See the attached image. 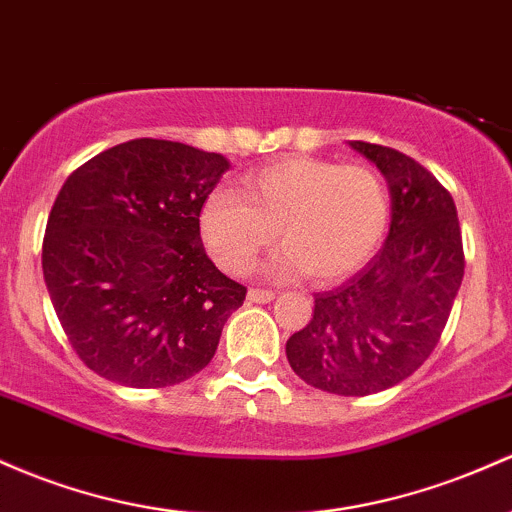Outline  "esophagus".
I'll list each match as a JSON object with an SVG mask.
<instances>
[{"label": "esophagus", "instance_id": "34e87169", "mask_svg": "<svg viewBox=\"0 0 512 512\" xmlns=\"http://www.w3.org/2000/svg\"><path fill=\"white\" fill-rule=\"evenodd\" d=\"M247 301H250V303H269V301H274V291L250 289V291H247Z\"/></svg>", "mask_w": 512, "mask_h": 512}]
</instances>
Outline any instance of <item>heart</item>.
Returning <instances> with one entry per match:
<instances>
[{"mask_svg": "<svg viewBox=\"0 0 512 512\" xmlns=\"http://www.w3.org/2000/svg\"><path fill=\"white\" fill-rule=\"evenodd\" d=\"M201 238L218 267L247 274L279 238L286 245L269 265L274 277L306 269L316 282L357 272L389 226V192L369 167H342L294 155L243 177V194L216 189L199 216Z\"/></svg>", "mask_w": 512, "mask_h": 512, "instance_id": "1", "label": "heart"}]
</instances>
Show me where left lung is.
I'll list each match as a JSON object with an SVG mask.
<instances>
[{
    "label": "left lung",
    "instance_id": "8db88e82",
    "mask_svg": "<svg viewBox=\"0 0 512 512\" xmlns=\"http://www.w3.org/2000/svg\"><path fill=\"white\" fill-rule=\"evenodd\" d=\"M389 184L391 223L367 267L316 294L306 328L286 340L291 369L313 389L369 396L408 379L435 350L464 277L452 196L413 157L350 140Z\"/></svg>",
    "mask_w": 512,
    "mask_h": 512
}]
</instances>
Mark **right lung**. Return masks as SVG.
<instances>
[{
  "label": "right lung",
  "mask_w": 512,
  "mask_h": 512,
  "mask_svg": "<svg viewBox=\"0 0 512 512\" xmlns=\"http://www.w3.org/2000/svg\"><path fill=\"white\" fill-rule=\"evenodd\" d=\"M230 162L138 138L67 177L43 238V279L67 340L92 372L133 389L199 374L245 286L218 272L199 216Z\"/></svg>",
  "instance_id": "right-lung-1"
}]
</instances>
